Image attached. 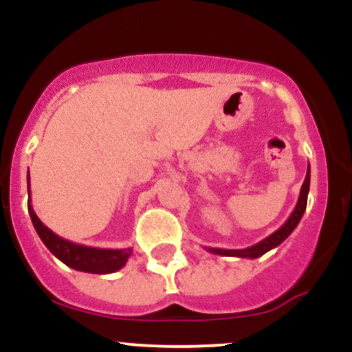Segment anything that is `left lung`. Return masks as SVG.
Returning a JSON list of instances; mask_svg holds the SVG:
<instances>
[{
  "mask_svg": "<svg viewBox=\"0 0 352 352\" xmlns=\"http://www.w3.org/2000/svg\"><path fill=\"white\" fill-rule=\"evenodd\" d=\"M309 179H311V168L308 165V170H306V177L305 182L301 185V192H300V199H298L296 207H294L293 213L289 215L288 220L285 221L281 228H278L276 232L272 233L270 236H266L265 240H261L260 243L248 246V248L243 250H223V248H207L210 253H215V254H223V256H238V258H258L261 254H265L270 250L276 248L278 245H281L283 241L286 240L289 235L293 233V230L298 227L300 223L302 213L306 210V204H308V193H309Z\"/></svg>",
  "mask_w": 352,
  "mask_h": 352,
  "instance_id": "8db88e82",
  "label": "left lung"
}]
</instances>
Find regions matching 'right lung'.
Here are the masks:
<instances>
[{"instance_id":"add662e5","label":"right lung","mask_w":352,"mask_h":352,"mask_svg":"<svg viewBox=\"0 0 352 352\" xmlns=\"http://www.w3.org/2000/svg\"><path fill=\"white\" fill-rule=\"evenodd\" d=\"M28 212H30L31 221H33L36 232L47 250L54 254L58 260L63 261L72 270L84 273L94 274H107L114 273L127 263L129 256L132 254V248L124 250H106V248H92V246H84L72 243L69 240H64L54 232H51L46 225L39 220L34 213L33 205H31V190H30V173H28Z\"/></svg>"}]
</instances>
